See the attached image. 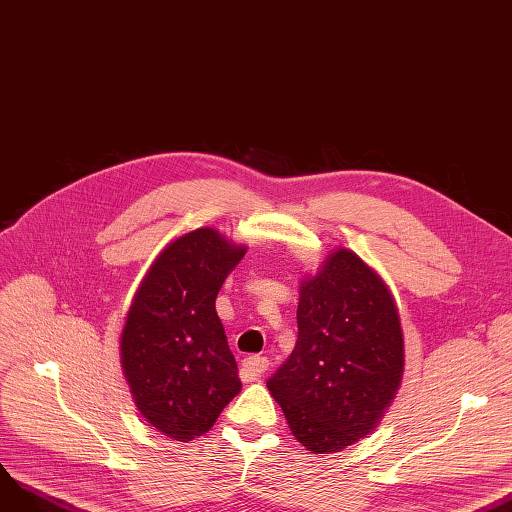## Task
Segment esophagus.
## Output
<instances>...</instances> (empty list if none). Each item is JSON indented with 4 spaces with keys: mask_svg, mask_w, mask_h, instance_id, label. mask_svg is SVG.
Returning a JSON list of instances; mask_svg holds the SVG:
<instances>
[{
    "mask_svg": "<svg viewBox=\"0 0 512 512\" xmlns=\"http://www.w3.org/2000/svg\"><path fill=\"white\" fill-rule=\"evenodd\" d=\"M269 371V358L250 356L241 360V377L243 381H260L264 373Z\"/></svg>",
    "mask_w": 512,
    "mask_h": 512,
    "instance_id": "obj_1",
    "label": "esophagus"
}]
</instances>
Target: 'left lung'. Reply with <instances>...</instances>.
Instances as JSON below:
<instances>
[{"label":"left lung","instance_id":"1","mask_svg":"<svg viewBox=\"0 0 512 512\" xmlns=\"http://www.w3.org/2000/svg\"><path fill=\"white\" fill-rule=\"evenodd\" d=\"M404 373V337L383 279L339 248L300 283L296 348L266 381L296 440L331 454L369 435Z\"/></svg>","mask_w":512,"mask_h":512}]
</instances>
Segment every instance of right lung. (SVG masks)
Here are the masks:
<instances>
[{"label":"right lung","instance_id":"add662e5","mask_svg":"<svg viewBox=\"0 0 512 512\" xmlns=\"http://www.w3.org/2000/svg\"><path fill=\"white\" fill-rule=\"evenodd\" d=\"M246 248L216 229L189 231L143 277L120 337V362L141 417L179 442L204 435L241 392L214 302Z\"/></svg>","mask_w":512,"mask_h":512}]
</instances>
